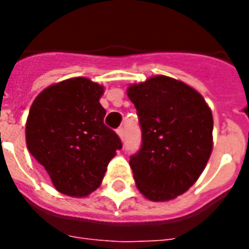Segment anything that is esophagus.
Here are the masks:
<instances>
[{
  "mask_svg": "<svg viewBox=\"0 0 249 249\" xmlns=\"http://www.w3.org/2000/svg\"><path fill=\"white\" fill-rule=\"evenodd\" d=\"M117 134H119V137H120L121 140H124V137H125V130L123 126H120V128H117Z\"/></svg>",
  "mask_w": 249,
  "mask_h": 249,
  "instance_id": "34e87169",
  "label": "esophagus"
}]
</instances>
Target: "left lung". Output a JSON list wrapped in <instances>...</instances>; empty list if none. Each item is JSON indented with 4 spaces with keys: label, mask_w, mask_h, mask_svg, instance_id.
<instances>
[{
    "label": "left lung",
    "mask_w": 249,
    "mask_h": 249,
    "mask_svg": "<svg viewBox=\"0 0 249 249\" xmlns=\"http://www.w3.org/2000/svg\"><path fill=\"white\" fill-rule=\"evenodd\" d=\"M142 132L129 164L137 187L154 201L181 195L196 182L212 152L213 117L204 98L182 81L155 76L132 85Z\"/></svg>",
    "instance_id": "8db88e82"
}]
</instances>
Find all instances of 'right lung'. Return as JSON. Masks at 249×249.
<instances>
[{"instance_id":"add662e5","label":"right lung","mask_w":249,"mask_h":249,"mask_svg":"<svg viewBox=\"0 0 249 249\" xmlns=\"http://www.w3.org/2000/svg\"><path fill=\"white\" fill-rule=\"evenodd\" d=\"M103 88L75 77L46 88L33 101L25 126L27 147L54 187L86 196L101 185L109 160L123 147L103 123Z\"/></svg>"}]
</instances>
